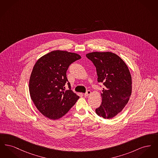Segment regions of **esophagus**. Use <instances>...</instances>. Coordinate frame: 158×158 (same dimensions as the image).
Segmentation results:
<instances>
[{"label":"esophagus","mask_w":158,"mask_h":158,"mask_svg":"<svg viewBox=\"0 0 158 158\" xmlns=\"http://www.w3.org/2000/svg\"><path fill=\"white\" fill-rule=\"evenodd\" d=\"M90 94H91V91L90 90H88L84 95H85V97H89Z\"/></svg>","instance_id":"34e87169"}]
</instances>
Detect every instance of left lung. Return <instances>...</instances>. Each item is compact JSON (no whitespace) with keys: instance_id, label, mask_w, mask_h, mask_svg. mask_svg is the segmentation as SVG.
<instances>
[{"instance_id":"left-lung-1","label":"left lung","mask_w":158,"mask_h":158,"mask_svg":"<svg viewBox=\"0 0 158 158\" xmlns=\"http://www.w3.org/2000/svg\"><path fill=\"white\" fill-rule=\"evenodd\" d=\"M96 67L98 82L104 85L102 103L95 110L98 116L112 118L122 111L132 90L131 76L126 63L115 53L94 52L86 54Z\"/></svg>"}]
</instances>
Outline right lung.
<instances>
[{"mask_svg":"<svg viewBox=\"0 0 158 158\" xmlns=\"http://www.w3.org/2000/svg\"><path fill=\"white\" fill-rule=\"evenodd\" d=\"M81 56L77 53L54 50L41 57L34 64L29 81L31 98L44 116L57 120L64 115L79 97L70 90L66 72ZM67 82L70 89L65 90Z\"/></svg>","mask_w":158,"mask_h":158,"instance_id":"obj_1","label":"right lung"}]
</instances>
